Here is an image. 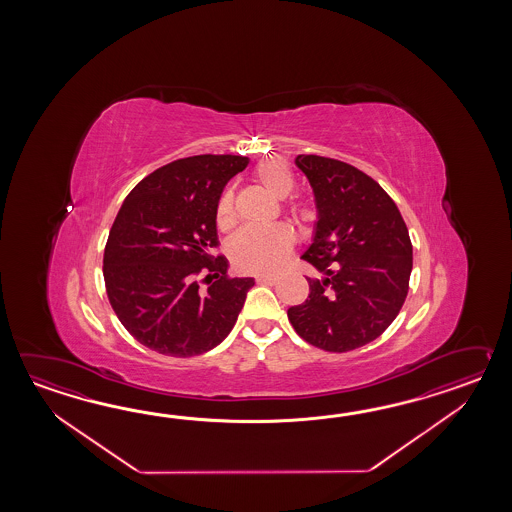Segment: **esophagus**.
Returning <instances> with one entry per match:
<instances>
[{
  "label": "esophagus",
  "instance_id": "esophagus-1",
  "mask_svg": "<svg viewBox=\"0 0 512 512\" xmlns=\"http://www.w3.org/2000/svg\"><path fill=\"white\" fill-rule=\"evenodd\" d=\"M276 280H278V278H274V276H258V278H256V282L258 283H276Z\"/></svg>",
  "mask_w": 512,
  "mask_h": 512
}]
</instances>
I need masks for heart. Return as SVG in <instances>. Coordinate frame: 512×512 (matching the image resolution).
Masks as SVG:
<instances>
[{"mask_svg":"<svg viewBox=\"0 0 512 512\" xmlns=\"http://www.w3.org/2000/svg\"><path fill=\"white\" fill-rule=\"evenodd\" d=\"M254 181L272 197L287 196L294 186L291 168L282 159H267L256 166ZM287 212L298 225H311L316 219L315 208L307 201L289 203ZM236 223V203L234 192L225 190L219 197L216 208V225L219 230H227ZM293 230L285 225L271 227H245L229 243V256L232 263L243 272L278 271L293 251Z\"/></svg>","mask_w":512,"mask_h":512,"instance_id":"obj_1","label":"heart"}]
</instances>
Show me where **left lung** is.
Instances as JSON below:
<instances>
[{
  "instance_id": "8db88e82",
  "label": "left lung",
  "mask_w": 512,
  "mask_h": 512,
  "mask_svg": "<svg viewBox=\"0 0 512 512\" xmlns=\"http://www.w3.org/2000/svg\"><path fill=\"white\" fill-rule=\"evenodd\" d=\"M313 186L315 240L302 260L322 278L289 307L294 331L315 348L346 353L370 344L399 315L410 289L412 241L403 216L375 179L320 155H298Z\"/></svg>"
}]
</instances>
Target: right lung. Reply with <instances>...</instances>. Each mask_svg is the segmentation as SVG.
<instances>
[{"label": "right lung", "instance_id": "1", "mask_svg": "<svg viewBox=\"0 0 512 512\" xmlns=\"http://www.w3.org/2000/svg\"><path fill=\"white\" fill-rule=\"evenodd\" d=\"M247 164L243 155L177 159L124 199L104 249V282L120 324L146 348L196 357L236 324L254 280L229 278L227 260L214 254L216 208Z\"/></svg>", "mask_w": 512, "mask_h": 512}]
</instances>
